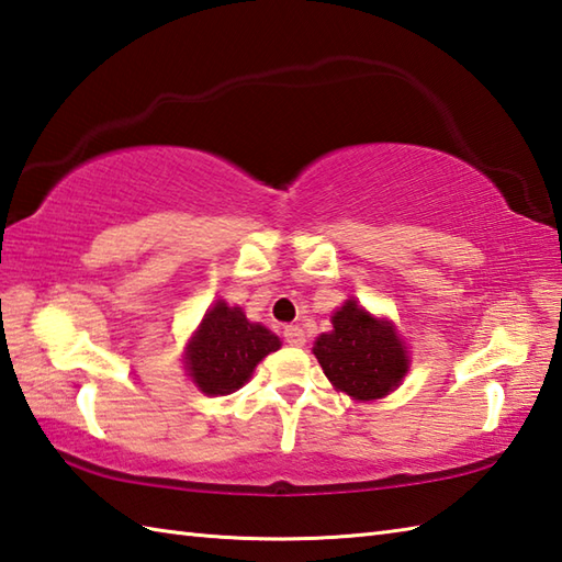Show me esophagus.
I'll use <instances>...</instances> for the list:
<instances>
[{
    "instance_id": "1",
    "label": "esophagus",
    "mask_w": 562,
    "mask_h": 562,
    "mask_svg": "<svg viewBox=\"0 0 562 562\" xmlns=\"http://www.w3.org/2000/svg\"><path fill=\"white\" fill-rule=\"evenodd\" d=\"M282 336H284V342L294 345V348H302V345L306 342V336L300 326H288L282 330Z\"/></svg>"
}]
</instances>
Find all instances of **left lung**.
Instances as JSON below:
<instances>
[{"mask_svg": "<svg viewBox=\"0 0 562 562\" xmlns=\"http://www.w3.org/2000/svg\"><path fill=\"white\" fill-rule=\"evenodd\" d=\"M314 355L330 384L355 401L386 396L408 372V357L396 330L355 300L333 314V330L316 340Z\"/></svg>", "mask_w": 562, "mask_h": 562, "instance_id": "1", "label": "left lung"}]
</instances>
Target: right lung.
I'll use <instances>...</instances> for the list:
<instances>
[{"label":"right lung","instance_id":"1","mask_svg":"<svg viewBox=\"0 0 562 562\" xmlns=\"http://www.w3.org/2000/svg\"><path fill=\"white\" fill-rule=\"evenodd\" d=\"M280 348L266 326L250 324L238 306L214 304L188 345L186 364L202 393L224 396L241 389L262 357Z\"/></svg>","mask_w":562,"mask_h":562}]
</instances>
